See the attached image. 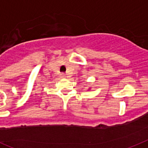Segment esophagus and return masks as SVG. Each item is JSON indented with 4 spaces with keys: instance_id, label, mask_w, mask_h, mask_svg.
<instances>
[{
    "instance_id": "1",
    "label": "esophagus",
    "mask_w": 148,
    "mask_h": 148,
    "mask_svg": "<svg viewBox=\"0 0 148 148\" xmlns=\"http://www.w3.org/2000/svg\"><path fill=\"white\" fill-rule=\"evenodd\" d=\"M60 75H61V77H62V78H66V77H67V75L66 74V73H61Z\"/></svg>"
}]
</instances>
